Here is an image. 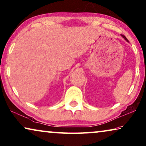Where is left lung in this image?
<instances>
[{"label":"left lung","instance_id":"1","mask_svg":"<svg viewBox=\"0 0 146 146\" xmlns=\"http://www.w3.org/2000/svg\"><path fill=\"white\" fill-rule=\"evenodd\" d=\"M121 36H123V37L124 38H125V40H127V42H129V40H128V39H127V38H126L125 36H124V35H121Z\"/></svg>","mask_w":146,"mask_h":146}]
</instances>
